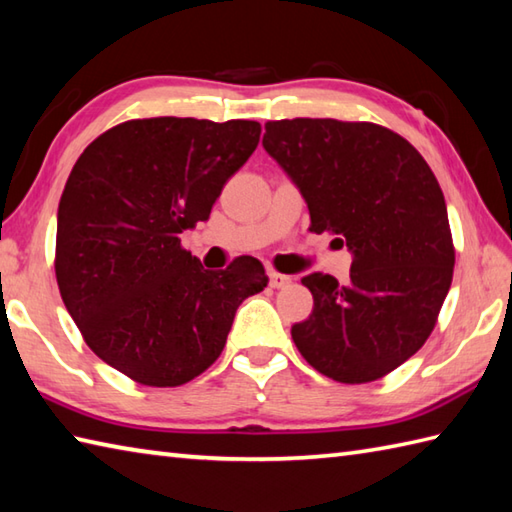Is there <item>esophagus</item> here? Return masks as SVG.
I'll list each match as a JSON object with an SVG mask.
<instances>
[{
    "label": "esophagus",
    "instance_id": "34e87169",
    "mask_svg": "<svg viewBox=\"0 0 512 512\" xmlns=\"http://www.w3.org/2000/svg\"><path fill=\"white\" fill-rule=\"evenodd\" d=\"M268 284H270V288H284V286L290 284V277L277 273V270H270V273H268Z\"/></svg>",
    "mask_w": 512,
    "mask_h": 512
}]
</instances>
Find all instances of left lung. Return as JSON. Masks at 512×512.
Returning a JSON list of instances; mask_svg holds the SVG:
<instances>
[{
	"instance_id": "obj_1",
	"label": "left lung",
	"mask_w": 512,
	"mask_h": 512,
	"mask_svg": "<svg viewBox=\"0 0 512 512\" xmlns=\"http://www.w3.org/2000/svg\"><path fill=\"white\" fill-rule=\"evenodd\" d=\"M262 144L306 199L310 233L339 235L353 253L348 284L302 279L315 306L293 342L335 382H375L424 346L453 282L437 177L413 144L370 122L279 119Z\"/></svg>"
}]
</instances>
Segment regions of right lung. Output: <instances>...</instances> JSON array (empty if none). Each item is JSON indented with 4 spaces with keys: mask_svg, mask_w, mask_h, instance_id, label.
Instances as JSON below:
<instances>
[{
    "mask_svg": "<svg viewBox=\"0 0 512 512\" xmlns=\"http://www.w3.org/2000/svg\"><path fill=\"white\" fill-rule=\"evenodd\" d=\"M248 119H130L70 170L57 210L55 275L90 350L144 386H182L222 355L262 262L204 270L179 233L206 222L259 144Z\"/></svg>",
    "mask_w": 512,
    "mask_h": 512,
    "instance_id": "obj_1",
    "label": "right lung"
}]
</instances>
